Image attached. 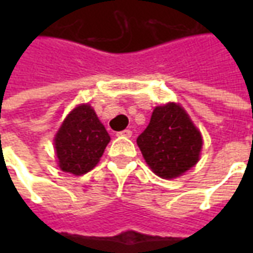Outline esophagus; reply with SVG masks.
I'll return each instance as SVG.
<instances>
[{
	"mask_svg": "<svg viewBox=\"0 0 253 253\" xmlns=\"http://www.w3.org/2000/svg\"><path fill=\"white\" fill-rule=\"evenodd\" d=\"M131 130H123V131H121V132H118V135H119V137H125V138H130L131 137Z\"/></svg>",
	"mask_w": 253,
	"mask_h": 253,
	"instance_id": "34e87169",
	"label": "esophagus"
}]
</instances>
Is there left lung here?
Instances as JSON below:
<instances>
[{"label": "left lung", "instance_id": "obj_1", "mask_svg": "<svg viewBox=\"0 0 253 253\" xmlns=\"http://www.w3.org/2000/svg\"><path fill=\"white\" fill-rule=\"evenodd\" d=\"M137 145L153 173L161 179H177L201 160L203 137L179 103L154 107L149 126Z\"/></svg>", "mask_w": 253, "mask_h": 253}]
</instances>
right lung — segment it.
Masks as SVG:
<instances>
[{
	"label": "right lung",
	"mask_w": 253,
	"mask_h": 253,
	"mask_svg": "<svg viewBox=\"0 0 253 253\" xmlns=\"http://www.w3.org/2000/svg\"><path fill=\"white\" fill-rule=\"evenodd\" d=\"M110 134L88 103L76 105L54 135V152L59 169L74 176L85 175L99 164Z\"/></svg>",
	"instance_id": "1"
}]
</instances>
